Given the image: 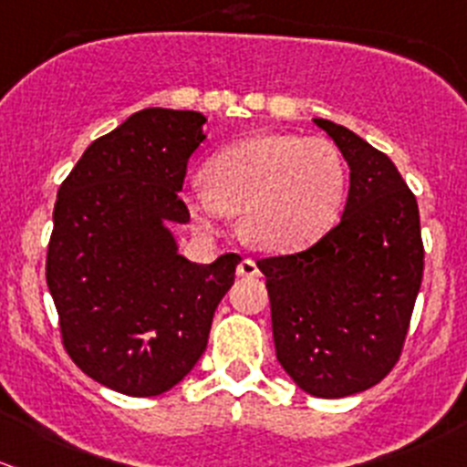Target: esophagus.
<instances>
[{
  "instance_id": "obj_1",
  "label": "esophagus",
  "mask_w": 467,
  "mask_h": 467,
  "mask_svg": "<svg viewBox=\"0 0 467 467\" xmlns=\"http://www.w3.org/2000/svg\"><path fill=\"white\" fill-rule=\"evenodd\" d=\"M236 273L241 275V277H259V275H261L259 265H256L252 259H243L241 264H238Z\"/></svg>"
}]
</instances>
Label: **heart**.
Listing matches in <instances>:
<instances>
[{
    "mask_svg": "<svg viewBox=\"0 0 467 467\" xmlns=\"http://www.w3.org/2000/svg\"><path fill=\"white\" fill-rule=\"evenodd\" d=\"M203 179L206 185H192L183 197L202 229L222 231L229 213H241L252 245L293 252L339 220L348 171L330 140L261 132L217 150Z\"/></svg>",
    "mask_w": 467,
    "mask_h": 467,
    "instance_id": "b5f03b06",
    "label": "heart"
}]
</instances>
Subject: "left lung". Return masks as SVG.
<instances>
[{
	"label": "left lung",
	"instance_id": "8db88e82",
	"mask_svg": "<svg viewBox=\"0 0 467 467\" xmlns=\"http://www.w3.org/2000/svg\"><path fill=\"white\" fill-rule=\"evenodd\" d=\"M350 167L344 215L321 241L259 259L277 359L312 397L374 388L401 358L424 275L415 194L392 160L326 119H314Z\"/></svg>",
	"mask_w": 467,
	"mask_h": 467
}]
</instances>
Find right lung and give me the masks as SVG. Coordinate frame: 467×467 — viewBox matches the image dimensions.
Returning <instances> with one entry per match:
<instances>
[{
  "instance_id": "right-lung-1",
  "label": "right lung",
  "mask_w": 467,
  "mask_h": 467,
  "mask_svg": "<svg viewBox=\"0 0 467 467\" xmlns=\"http://www.w3.org/2000/svg\"><path fill=\"white\" fill-rule=\"evenodd\" d=\"M206 119L149 108L98 137L57 192L46 279L61 344L96 383L158 397L192 371L241 254L192 264L164 222H188L179 197Z\"/></svg>"
}]
</instances>
